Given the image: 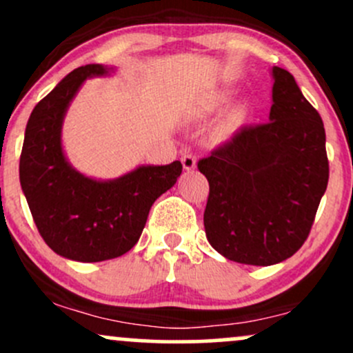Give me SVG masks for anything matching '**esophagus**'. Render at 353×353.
Returning <instances> with one entry per match:
<instances>
[{
	"instance_id": "1",
	"label": "esophagus",
	"mask_w": 353,
	"mask_h": 353,
	"mask_svg": "<svg viewBox=\"0 0 353 353\" xmlns=\"http://www.w3.org/2000/svg\"><path fill=\"white\" fill-rule=\"evenodd\" d=\"M181 162H183L184 169L192 170L196 167V155L191 154V152H189V154H184L183 157H181Z\"/></svg>"
}]
</instances>
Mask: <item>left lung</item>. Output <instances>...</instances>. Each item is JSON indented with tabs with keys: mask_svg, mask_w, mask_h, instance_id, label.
Instances as JSON below:
<instances>
[{
	"mask_svg": "<svg viewBox=\"0 0 353 353\" xmlns=\"http://www.w3.org/2000/svg\"><path fill=\"white\" fill-rule=\"evenodd\" d=\"M272 76L269 121L242 127L198 162L210 183L208 242L248 265L279 264L301 248L330 176L320 113L291 72Z\"/></svg>",
	"mask_w": 353,
	"mask_h": 353,
	"instance_id": "1",
	"label": "left lung"
}]
</instances>
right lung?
Here are the masks:
<instances>
[{"mask_svg": "<svg viewBox=\"0 0 353 353\" xmlns=\"http://www.w3.org/2000/svg\"><path fill=\"white\" fill-rule=\"evenodd\" d=\"M108 69H74L37 103L25 130L20 184L40 236L55 254L77 262L120 257L139 242L155 199L176 184L183 164L142 165L114 181L84 177L68 164L61 128L70 99L86 77Z\"/></svg>", "mask_w": 353, "mask_h": 353, "instance_id": "right-lung-1", "label": "right lung"}]
</instances>
